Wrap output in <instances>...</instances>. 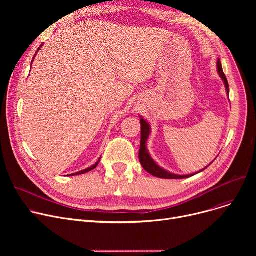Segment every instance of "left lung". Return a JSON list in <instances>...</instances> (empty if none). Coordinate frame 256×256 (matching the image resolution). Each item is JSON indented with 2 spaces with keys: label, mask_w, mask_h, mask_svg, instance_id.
Instances as JSON below:
<instances>
[{
  "label": "left lung",
  "mask_w": 256,
  "mask_h": 256,
  "mask_svg": "<svg viewBox=\"0 0 256 256\" xmlns=\"http://www.w3.org/2000/svg\"><path fill=\"white\" fill-rule=\"evenodd\" d=\"M217 70L218 74L220 76V78H222L223 83L225 85V89L227 92V96H230V86H228V82H227V78L223 72V68H222V64L220 59L217 60ZM140 124H141V143H140V150H139V160L142 165V167L144 168V170H146L148 173H150L152 176L158 178H167V180H182V178H191L197 173H200L201 171H204V169H206L210 165H208L204 169L200 170L196 173H192V174H188V176H178V174H174L171 173L167 170H165L164 168L160 167L156 162L152 158V156L150 154L148 150H147V140L150 138V135L152 132V128L150 124L147 122V121L140 116Z\"/></svg>",
  "instance_id": "left-lung-1"
}]
</instances>
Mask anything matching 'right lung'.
Returning <instances> with one entry per match:
<instances>
[{
  "label": "right lung",
  "mask_w": 256,
  "mask_h": 256,
  "mask_svg": "<svg viewBox=\"0 0 256 256\" xmlns=\"http://www.w3.org/2000/svg\"><path fill=\"white\" fill-rule=\"evenodd\" d=\"M44 44H42L39 46V48L37 50V52H36V54L39 52V50L42 48V46ZM36 54H35V56H36ZM35 56H34V58H33V60H32V63H33V61H34V59H35ZM31 66H32V64H31ZM100 158H100L98 160V162L94 164V165H92L91 167H88V168H86V169H84V170H82V171H78V172H76V173H74V174H70V176H80V174H84V173H87V172H89V171H91V170H93L94 168H96L98 167V163H100Z\"/></svg>",
  "instance_id": "obj_1"
}]
</instances>
